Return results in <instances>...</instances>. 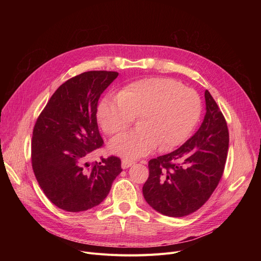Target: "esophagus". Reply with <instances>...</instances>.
<instances>
[{"label":"esophagus","instance_id":"1","mask_svg":"<svg viewBox=\"0 0 261 261\" xmlns=\"http://www.w3.org/2000/svg\"><path fill=\"white\" fill-rule=\"evenodd\" d=\"M134 164V161H131V160H128V159H125L121 161V168L122 169H127L129 167H131Z\"/></svg>","mask_w":261,"mask_h":261}]
</instances>
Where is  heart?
<instances>
[{
	"label": "heart",
	"instance_id": "obj_1",
	"mask_svg": "<svg viewBox=\"0 0 261 261\" xmlns=\"http://www.w3.org/2000/svg\"><path fill=\"white\" fill-rule=\"evenodd\" d=\"M201 99L196 91L171 78L134 81L119 95L106 96L97 106L102 130L115 134L139 116L138 129L121 133L109 144L114 154L135 159L149 154L160 145L164 150L182 144L201 115Z\"/></svg>",
	"mask_w": 261,
	"mask_h": 261
}]
</instances>
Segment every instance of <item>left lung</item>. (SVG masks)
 <instances>
[{
	"mask_svg": "<svg viewBox=\"0 0 261 261\" xmlns=\"http://www.w3.org/2000/svg\"><path fill=\"white\" fill-rule=\"evenodd\" d=\"M206 113L199 130L180 148L149 161L143 186L147 203L168 217H184L206 202L223 174L228 129L211 93L205 91Z\"/></svg>",
	"mask_w": 261,
	"mask_h": 261,
	"instance_id": "8db88e82",
	"label": "left lung"
}]
</instances>
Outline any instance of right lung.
<instances>
[{"label":"right lung","mask_w":261,"mask_h":261,"mask_svg":"<svg viewBox=\"0 0 261 261\" xmlns=\"http://www.w3.org/2000/svg\"><path fill=\"white\" fill-rule=\"evenodd\" d=\"M117 72L90 71L65 81L39 115L33 132L32 165L36 179L57 207L85 212L97 206L122 171L116 156L87 162L102 146L97 103Z\"/></svg>","instance_id":"1"}]
</instances>
